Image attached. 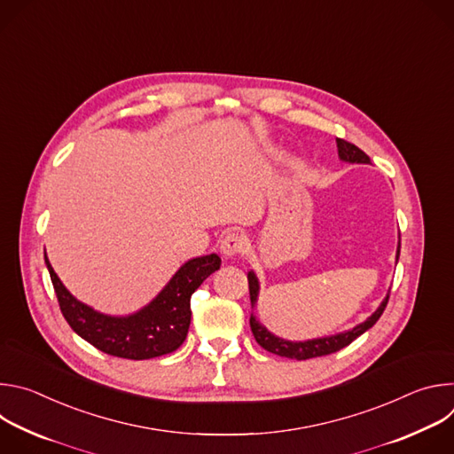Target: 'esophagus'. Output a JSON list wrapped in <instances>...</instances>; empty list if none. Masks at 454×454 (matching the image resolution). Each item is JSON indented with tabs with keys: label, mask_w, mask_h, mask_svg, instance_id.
<instances>
[{
	"label": "esophagus",
	"mask_w": 454,
	"mask_h": 454,
	"mask_svg": "<svg viewBox=\"0 0 454 454\" xmlns=\"http://www.w3.org/2000/svg\"><path fill=\"white\" fill-rule=\"evenodd\" d=\"M244 249H246V239L240 233H235V231L226 233L221 240V253L224 256H237L244 253Z\"/></svg>",
	"instance_id": "34e87169"
}]
</instances>
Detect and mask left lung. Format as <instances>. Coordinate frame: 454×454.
<instances>
[{"mask_svg": "<svg viewBox=\"0 0 454 454\" xmlns=\"http://www.w3.org/2000/svg\"><path fill=\"white\" fill-rule=\"evenodd\" d=\"M336 142H338V153H340L341 160L350 161V163H368L370 161V158L357 145H354V144H350V142H347L343 138H336ZM399 253H401V244L397 247V261H399ZM247 286H249L251 303L254 305L256 294H258V280L253 275V271L247 273ZM387 298H390V294L384 298L380 307L364 323H361V325L354 327L348 333H343V334H338V336H331V338H319V340L293 343V341H286V340L277 338L271 333H268L266 327H262L261 323H258L253 316L249 317V325H251V333H253L256 343L261 345L264 350H268L271 354H277L280 357H289V359L303 361V359H310V357L329 356V354H334V352L348 347L356 338H359L363 333H366L370 327L375 325V321L380 317V314L384 312V309L387 305Z\"/></svg>", "mask_w": 454, "mask_h": 454, "instance_id": "obj_1", "label": "left lung"}]
</instances>
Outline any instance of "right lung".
<instances>
[{
	"instance_id": "right-lung-1",
	"label": "right lung",
	"mask_w": 454,
	"mask_h": 454,
	"mask_svg": "<svg viewBox=\"0 0 454 454\" xmlns=\"http://www.w3.org/2000/svg\"><path fill=\"white\" fill-rule=\"evenodd\" d=\"M44 262L60 312L68 325L95 348L114 357L135 361L160 357L183 345L192 316L190 298L221 268L217 254L192 258L145 309L127 317H113L77 301L62 286L46 256Z\"/></svg>"
}]
</instances>
